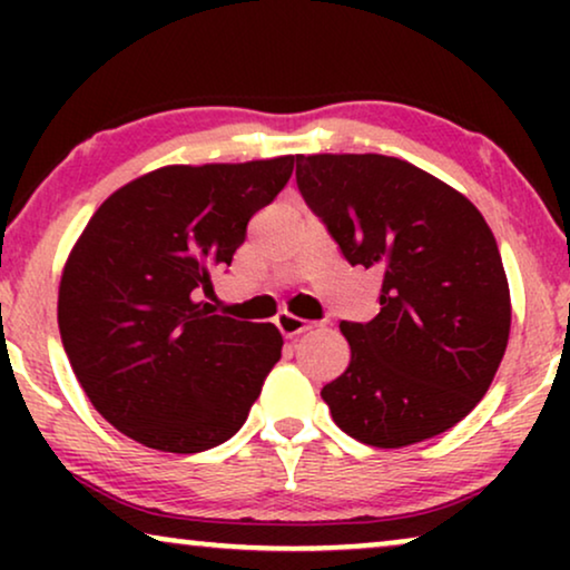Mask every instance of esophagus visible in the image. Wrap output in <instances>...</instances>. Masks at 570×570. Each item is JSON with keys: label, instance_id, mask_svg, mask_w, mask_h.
I'll list each match as a JSON object with an SVG mask.
<instances>
[{"label": "esophagus", "instance_id": "esophagus-1", "mask_svg": "<svg viewBox=\"0 0 570 570\" xmlns=\"http://www.w3.org/2000/svg\"><path fill=\"white\" fill-rule=\"evenodd\" d=\"M277 330L285 334V337H298V334H303V332H308V330H316V322H306V318H301V316H293V314H287V311H283V314L277 316Z\"/></svg>", "mask_w": 570, "mask_h": 570}]
</instances>
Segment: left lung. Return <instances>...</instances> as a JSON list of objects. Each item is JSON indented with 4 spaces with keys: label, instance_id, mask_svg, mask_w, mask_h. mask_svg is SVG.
Here are the masks:
<instances>
[{
    "label": "left lung",
    "instance_id": "left-lung-1",
    "mask_svg": "<svg viewBox=\"0 0 570 570\" xmlns=\"http://www.w3.org/2000/svg\"><path fill=\"white\" fill-rule=\"evenodd\" d=\"M295 181L342 256L381 275L379 316L340 324L353 355L322 389L334 423L379 449L454 428L509 345V283L485 217L386 155H295Z\"/></svg>",
    "mask_w": 570,
    "mask_h": 570
}]
</instances>
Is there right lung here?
Segmentation results:
<instances>
[{
  "instance_id": "obj_1",
  "label": "right lung",
  "mask_w": 570,
  "mask_h": 570,
  "mask_svg": "<svg viewBox=\"0 0 570 570\" xmlns=\"http://www.w3.org/2000/svg\"><path fill=\"white\" fill-rule=\"evenodd\" d=\"M293 155L168 166L114 191L69 254L59 332L100 415L142 446L199 454L246 423L283 353L275 324L215 314L202 293L275 202Z\"/></svg>"
}]
</instances>
